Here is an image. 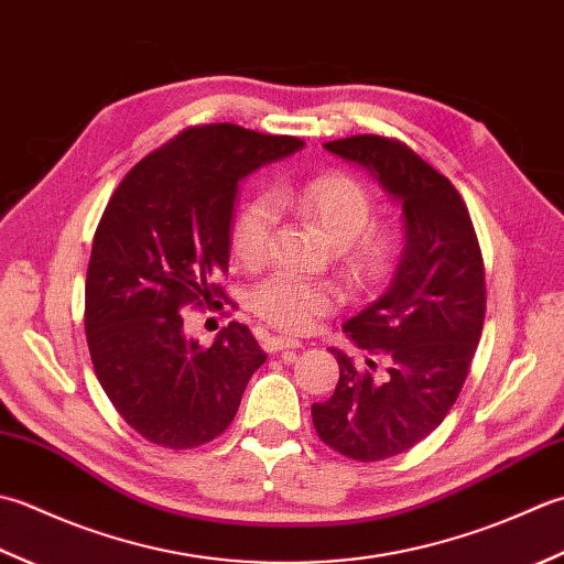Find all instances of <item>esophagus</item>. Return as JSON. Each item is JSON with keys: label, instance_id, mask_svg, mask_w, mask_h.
<instances>
[{"label": "esophagus", "instance_id": "1", "mask_svg": "<svg viewBox=\"0 0 564 564\" xmlns=\"http://www.w3.org/2000/svg\"><path fill=\"white\" fill-rule=\"evenodd\" d=\"M262 348H265L268 352H282V350L302 348V343L290 340V338H282V336H268L265 343H262Z\"/></svg>", "mask_w": 564, "mask_h": 564}]
</instances>
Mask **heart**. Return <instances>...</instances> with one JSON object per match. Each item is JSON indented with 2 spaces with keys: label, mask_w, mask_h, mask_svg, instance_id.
<instances>
[{
  "label": "heart",
  "mask_w": 564,
  "mask_h": 564,
  "mask_svg": "<svg viewBox=\"0 0 564 564\" xmlns=\"http://www.w3.org/2000/svg\"><path fill=\"white\" fill-rule=\"evenodd\" d=\"M286 206L316 224L336 243L338 270L355 292H377L394 278L406 256L404 228L392 221H375V194L348 172L330 170L304 185L282 187L272 199H252L238 214L231 231V250L240 265L265 262L278 212ZM340 302L336 286L324 280L294 274H272L252 286L248 304L260 321L284 333H306Z\"/></svg>",
  "instance_id": "heart-1"
}]
</instances>
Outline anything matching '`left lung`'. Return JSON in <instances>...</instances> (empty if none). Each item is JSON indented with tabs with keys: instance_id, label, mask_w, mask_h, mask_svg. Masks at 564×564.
Returning <instances> with one entry per match:
<instances>
[{
	"instance_id": "obj_1",
	"label": "left lung",
	"mask_w": 564,
	"mask_h": 564,
	"mask_svg": "<svg viewBox=\"0 0 564 564\" xmlns=\"http://www.w3.org/2000/svg\"><path fill=\"white\" fill-rule=\"evenodd\" d=\"M326 151L367 167L406 218V256L387 292L343 330L387 358L384 375L340 367L336 392L312 406L318 438L358 463L406 453L435 431L459 397L487 314L485 260L467 204L445 175L387 135H350Z\"/></svg>"
}]
</instances>
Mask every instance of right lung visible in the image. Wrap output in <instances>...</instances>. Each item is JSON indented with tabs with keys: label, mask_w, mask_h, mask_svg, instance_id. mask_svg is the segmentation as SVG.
Here are the masks:
<instances>
[{
	"label": "right lung",
	"mask_w": 564,
	"mask_h": 564,
	"mask_svg": "<svg viewBox=\"0 0 564 564\" xmlns=\"http://www.w3.org/2000/svg\"><path fill=\"white\" fill-rule=\"evenodd\" d=\"M236 123L189 126L135 163L91 240L85 333L95 375L129 426L170 451L221 435L265 352L231 321L212 348L189 340L182 308L226 296L238 182L302 148Z\"/></svg>",
	"instance_id": "add662e5"
}]
</instances>
